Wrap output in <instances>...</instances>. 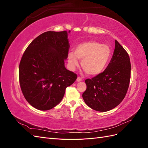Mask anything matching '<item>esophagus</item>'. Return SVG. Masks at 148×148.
Wrapping results in <instances>:
<instances>
[{
    "label": "esophagus",
    "mask_w": 148,
    "mask_h": 148,
    "mask_svg": "<svg viewBox=\"0 0 148 148\" xmlns=\"http://www.w3.org/2000/svg\"><path fill=\"white\" fill-rule=\"evenodd\" d=\"M82 80V79L81 78H80V77H78V78H77V82H81Z\"/></svg>",
    "instance_id": "esophagus-1"
}]
</instances>
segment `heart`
<instances>
[{"label": "heart", "instance_id": "1", "mask_svg": "<svg viewBox=\"0 0 148 148\" xmlns=\"http://www.w3.org/2000/svg\"><path fill=\"white\" fill-rule=\"evenodd\" d=\"M111 55L112 50L108 45L90 41L78 44L74 53L69 52L67 58L72 69L79 65V59L82 60V67L85 73L89 76H96L106 68Z\"/></svg>", "mask_w": 148, "mask_h": 148}]
</instances>
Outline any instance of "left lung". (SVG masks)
Instances as JSON below:
<instances>
[{
  "instance_id": "obj_1",
  "label": "left lung",
  "mask_w": 148,
  "mask_h": 148,
  "mask_svg": "<svg viewBox=\"0 0 148 148\" xmlns=\"http://www.w3.org/2000/svg\"><path fill=\"white\" fill-rule=\"evenodd\" d=\"M131 64L127 51L115 40L112 57L106 69L85 80L83 98L90 108L99 112L113 109L123 101L130 81Z\"/></svg>"
}]
</instances>
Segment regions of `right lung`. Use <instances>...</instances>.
Listing matches in <instances>:
<instances>
[{
  "label": "right lung",
  "instance_id": "right-lung-1",
  "mask_svg": "<svg viewBox=\"0 0 148 148\" xmlns=\"http://www.w3.org/2000/svg\"><path fill=\"white\" fill-rule=\"evenodd\" d=\"M69 48L66 31H47L26 48L19 65V81L25 98L34 108H53L77 79V75L65 67Z\"/></svg>",
  "mask_w": 148,
  "mask_h": 148
}]
</instances>
